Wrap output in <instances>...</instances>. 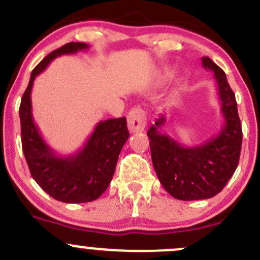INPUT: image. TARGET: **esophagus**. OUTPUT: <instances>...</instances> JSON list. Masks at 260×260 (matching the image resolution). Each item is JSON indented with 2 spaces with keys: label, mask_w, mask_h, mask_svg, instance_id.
I'll return each instance as SVG.
<instances>
[{
  "label": "esophagus",
  "mask_w": 260,
  "mask_h": 260,
  "mask_svg": "<svg viewBox=\"0 0 260 260\" xmlns=\"http://www.w3.org/2000/svg\"><path fill=\"white\" fill-rule=\"evenodd\" d=\"M146 117L145 112L140 107H134L127 115V127L131 133H141L145 129Z\"/></svg>",
  "instance_id": "obj_1"
}]
</instances>
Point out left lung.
<instances>
[{"label":"left lung","instance_id":"1","mask_svg":"<svg viewBox=\"0 0 260 260\" xmlns=\"http://www.w3.org/2000/svg\"><path fill=\"white\" fill-rule=\"evenodd\" d=\"M202 66L214 73L221 101L223 125L216 136L200 145L184 146L163 131L166 116L160 115L148 130L151 160L161 186L182 201L206 200L216 196L233 177L241 151V122L235 94L226 74L209 56Z\"/></svg>","mask_w":260,"mask_h":260}]
</instances>
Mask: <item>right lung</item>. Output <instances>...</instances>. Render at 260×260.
Masks as SVG:
<instances>
[{
	"mask_svg": "<svg viewBox=\"0 0 260 260\" xmlns=\"http://www.w3.org/2000/svg\"><path fill=\"white\" fill-rule=\"evenodd\" d=\"M88 44L68 43L45 56L31 72L20 105L21 143L30 173L53 199L66 204H82L99 199L107 189L119 154L129 138L126 117L100 121L77 153L58 155L43 139L32 117L31 91L37 76L60 55L88 49Z\"/></svg>",
	"mask_w": 260,
	"mask_h": 260,
	"instance_id": "1",
	"label": "right lung"
}]
</instances>
